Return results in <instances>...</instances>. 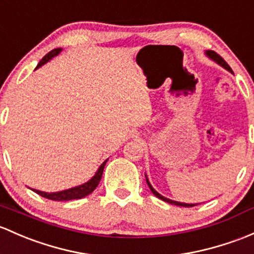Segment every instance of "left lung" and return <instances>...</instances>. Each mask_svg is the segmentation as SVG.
Returning <instances> with one entry per match:
<instances>
[{"mask_svg": "<svg viewBox=\"0 0 254 254\" xmlns=\"http://www.w3.org/2000/svg\"><path fill=\"white\" fill-rule=\"evenodd\" d=\"M205 55H207L208 57L210 58V60H213V61H214V62H217L218 64H220L221 66H224V68H225L226 70H229V71H231V73H233V70H231V68H230V66H229V64L226 63L225 61H224L223 58H221L220 56H219L217 52H214V51H205ZM146 181H147V184H148V186H149V190L152 191V193H153L154 196H156V197H158L159 199H162V201H164V202H168V203H170V204L180 205V207H193V205H197V204H199V203H196V204H192V203H183V202H176V201H172V199H169V198H167V197L162 196L161 193H158V192H157L156 190H154L153 188H152V185H151V184H149V181H148L147 176H146Z\"/></svg>", "mask_w": 254, "mask_h": 254, "instance_id": "obj_1", "label": "left lung"}]
</instances>
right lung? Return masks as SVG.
<instances>
[{"instance_id":"obj_1","label":"right lung","mask_w":254,"mask_h":254,"mask_svg":"<svg viewBox=\"0 0 254 254\" xmlns=\"http://www.w3.org/2000/svg\"><path fill=\"white\" fill-rule=\"evenodd\" d=\"M62 51V49H55L52 50L51 52L47 53L46 56H45L44 58H42L41 61H40V63L37 64L36 69L40 68L41 65H44L45 63L49 62L50 60H52L53 57H56V56L58 55V53ZM107 161H105L101 164V167L98 168V170L96 172V174L92 176L91 179H90L87 183L82 184V185H79V186H75V188H71V189H68V190H64V191H58V192H44V191H39V190H34V189H31L34 192H36L37 194H40V196L45 197V198H49V199H52V201H70V199H79V198H82V197H86L87 194H90L91 192L95 190L96 188H97L98 183H100L101 178H102V174H103V169H105V165H106Z\"/></svg>"}]
</instances>
